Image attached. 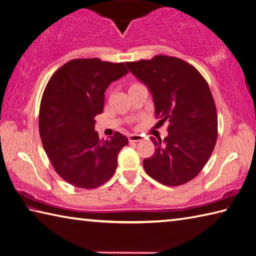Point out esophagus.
I'll return each instance as SVG.
<instances>
[{"label":"esophagus","mask_w":256,"mask_h":256,"mask_svg":"<svg viewBox=\"0 0 256 256\" xmlns=\"http://www.w3.org/2000/svg\"><path fill=\"white\" fill-rule=\"evenodd\" d=\"M142 136L138 134H131L128 135V140L130 142H140V140H142Z\"/></svg>","instance_id":"1"}]
</instances>
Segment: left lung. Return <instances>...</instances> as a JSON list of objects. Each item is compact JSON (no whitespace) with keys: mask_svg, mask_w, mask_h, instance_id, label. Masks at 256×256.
Listing matches in <instances>:
<instances>
[{"mask_svg":"<svg viewBox=\"0 0 256 256\" xmlns=\"http://www.w3.org/2000/svg\"><path fill=\"white\" fill-rule=\"evenodd\" d=\"M153 94L155 118L168 121V136L156 140L155 153L144 170L165 186H180L198 175L210 158L218 138V116L209 84L192 64L157 55L126 62Z\"/></svg>","mask_w":256,"mask_h":256,"instance_id":"8db88e82","label":"left lung"}]
</instances>
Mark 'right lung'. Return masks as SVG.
<instances>
[{
    "label": "right lung",
    "mask_w": 256,
    "mask_h": 256,
    "mask_svg": "<svg viewBox=\"0 0 256 256\" xmlns=\"http://www.w3.org/2000/svg\"><path fill=\"white\" fill-rule=\"evenodd\" d=\"M128 72L123 62L78 58L47 82L38 118L42 144L54 170L74 187H99L116 170L118 154L128 140L116 132L100 140L94 118L103 112L108 86Z\"/></svg>",
    "instance_id": "add662e5"
}]
</instances>
